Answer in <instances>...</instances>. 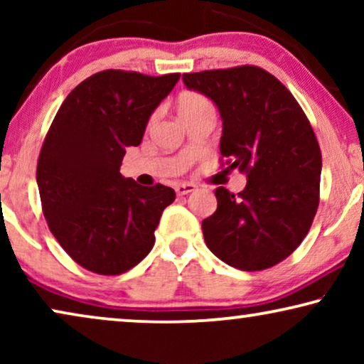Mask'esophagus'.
Wrapping results in <instances>:
<instances>
[{"instance_id":"34e87169","label":"esophagus","mask_w":364,"mask_h":364,"mask_svg":"<svg viewBox=\"0 0 364 364\" xmlns=\"http://www.w3.org/2000/svg\"><path fill=\"white\" fill-rule=\"evenodd\" d=\"M197 188L196 183H191V182H183V183H177L176 186V192L178 196H187V193L193 192Z\"/></svg>"}]
</instances>
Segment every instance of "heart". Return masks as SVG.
<instances>
[{
	"mask_svg": "<svg viewBox=\"0 0 364 364\" xmlns=\"http://www.w3.org/2000/svg\"><path fill=\"white\" fill-rule=\"evenodd\" d=\"M210 102L207 101L205 96H202L200 92L196 91H183L177 99V109L178 116H191V114H196L198 111H203V109H210Z\"/></svg>",
	"mask_w": 364,
	"mask_h": 364,
	"instance_id": "heart-1",
	"label": "heart"
}]
</instances>
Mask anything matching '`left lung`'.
<instances>
[{
	"label": "left lung",
	"instance_id": "left-lung-1",
	"mask_svg": "<svg viewBox=\"0 0 364 364\" xmlns=\"http://www.w3.org/2000/svg\"><path fill=\"white\" fill-rule=\"evenodd\" d=\"M220 111V154L247 173L242 192L215 191L217 210L202 222L207 247L245 272L270 268L296 250L320 203L321 151L293 94L258 66L182 76ZM223 166V164H222Z\"/></svg>",
	"mask_w": 364,
	"mask_h": 364
}]
</instances>
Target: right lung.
<instances>
[{"instance_id":"right-lung-1","label":"right lung","mask_w":364,"mask_h":364,"mask_svg":"<svg viewBox=\"0 0 364 364\" xmlns=\"http://www.w3.org/2000/svg\"><path fill=\"white\" fill-rule=\"evenodd\" d=\"M181 74L106 69L69 92L44 139L36 181L49 230L77 265L121 275L152 250L154 230L173 188L122 177L126 149Z\"/></svg>"}]
</instances>
